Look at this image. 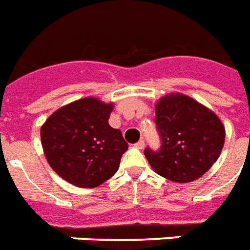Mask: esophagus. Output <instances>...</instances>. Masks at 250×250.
I'll list each match as a JSON object with an SVG mask.
<instances>
[{"label":"esophagus","instance_id":"1","mask_svg":"<svg viewBox=\"0 0 250 250\" xmlns=\"http://www.w3.org/2000/svg\"><path fill=\"white\" fill-rule=\"evenodd\" d=\"M144 146H146V143H144V140H139V142L136 143V147H138V148H139V149H143Z\"/></svg>","mask_w":250,"mask_h":250}]
</instances>
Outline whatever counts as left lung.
<instances>
[{"mask_svg":"<svg viewBox=\"0 0 250 250\" xmlns=\"http://www.w3.org/2000/svg\"><path fill=\"white\" fill-rule=\"evenodd\" d=\"M155 123L162 139L159 151L146 148L149 166L171 182L191 183L219 159L225 127L213 111L180 92L164 95L155 104Z\"/></svg>","mask_w":250,"mask_h":250,"instance_id":"8db88e82","label":"left lung"}]
</instances>
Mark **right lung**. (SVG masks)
Returning a JSON list of instances; mask_svg holds the SVG:
<instances>
[{
	"label": "right lung",
	"instance_id": "obj_1",
	"mask_svg": "<svg viewBox=\"0 0 250 250\" xmlns=\"http://www.w3.org/2000/svg\"><path fill=\"white\" fill-rule=\"evenodd\" d=\"M112 108L114 103L82 98L58 108L42 125L43 153L63 180L94 188L115 175L128 144L108 125Z\"/></svg>",
	"mask_w": 250,
	"mask_h": 250
}]
</instances>
